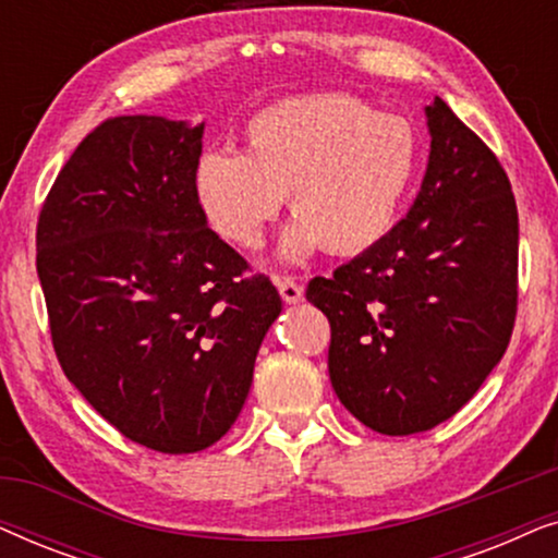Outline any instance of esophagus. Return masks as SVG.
<instances>
[{"mask_svg":"<svg viewBox=\"0 0 558 558\" xmlns=\"http://www.w3.org/2000/svg\"><path fill=\"white\" fill-rule=\"evenodd\" d=\"M274 281H277V289H279L281 300H284L287 304H300L304 300L302 284H296L292 277H277Z\"/></svg>","mask_w":558,"mask_h":558,"instance_id":"esophagus-1","label":"esophagus"}]
</instances>
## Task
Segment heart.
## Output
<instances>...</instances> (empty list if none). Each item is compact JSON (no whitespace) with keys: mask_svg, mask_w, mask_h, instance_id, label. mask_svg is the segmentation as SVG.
I'll return each instance as SVG.
<instances>
[{"mask_svg":"<svg viewBox=\"0 0 558 558\" xmlns=\"http://www.w3.org/2000/svg\"><path fill=\"white\" fill-rule=\"evenodd\" d=\"M414 121L350 96H300L256 111L243 155L205 149L193 195L213 233L254 248L281 201L294 218L279 239L284 262L317 248L363 254L393 231L422 167Z\"/></svg>","mask_w":558,"mask_h":558,"instance_id":"b5f03b06","label":"heart"}]
</instances>
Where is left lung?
Segmentation results:
<instances>
[{
  "instance_id": "8db88e82",
  "label": "left lung",
  "mask_w": 558,
  "mask_h": 558,
  "mask_svg": "<svg viewBox=\"0 0 558 558\" xmlns=\"http://www.w3.org/2000/svg\"><path fill=\"white\" fill-rule=\"evenodd\" d=\"M429 165L407 218L315 277L327 368L357 422L388 437L454 416L506 353L518 304V208L498 157L437 96Z\"/></svg>"
}]
</instances>
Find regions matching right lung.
Instances as JSON below:
<instances>
[{
	"mask_svg": "<svg viewBox=\"0 0 558 558\" xmlns=\"http://www.w3.org/2000/svg\"><path fill=\"white\" fill-rule=\"evenodd\" d=\"M205 124L106 119L37 220V277L68 380L136 445L190 454L239 418L277 287L205 223L193 167Z\"/></svg>",
	"mask_w": 558,
	"mask_h": 558,
	"instance_id": "1",
	"label": "right lung"
}]
</instances>
